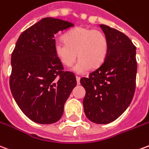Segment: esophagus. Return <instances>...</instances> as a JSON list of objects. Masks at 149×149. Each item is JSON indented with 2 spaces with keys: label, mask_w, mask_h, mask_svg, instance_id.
Here are the masks:
<instances>
[{
  "label": "esophagus",
  "mask_w": 149,
  "mask_h": 149,
  "mask_svg": "<svg viewBox=\"0 0 149 149\" xmlns=\"http://www.w3.org/2000/svg\"><path fill=\"white\" fill-rule=\"evenodd\" d=\"M76 79H77V85H80V80H81V77H76Z\"/></svg>",
  "instance_id": "34e87169"
}]
</instances>
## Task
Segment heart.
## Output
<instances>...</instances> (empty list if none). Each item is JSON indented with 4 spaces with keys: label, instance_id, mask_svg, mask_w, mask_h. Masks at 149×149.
Here are the masks:
<instances>
[{
    "label": "heart",
    "instance_id": "b5f03b06",
    "mask_svg": "<svg viewBox=\"0 0 149 149\" xmlns=\"http://www.w3.org/2000/svg\"><path fill=\"white\" fill-rule=\"evenodd\" d=\"M64 41L54 42V51L62 64L70 67L77 58L73 68L77 73L83 74L90 68L101 66L106 59L108 43L102 31L87 27H78L64 35Z\"/></svg>",
    "mask_w": 149,
    "mask_h": 149
}]
</instances>
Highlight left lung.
<instances>
[{"instance_id": "left-lung-1", "label": "left lung", "mask_w": 149, "mask_h": 149, "mask_svg": "<svg viewBox=\"0 0 149 149\" xmlns=\"http://www.w3.org/2000/svg\"><path fill=\"white\" fill-rule=\"evenodd\" d=\"M100 27L108 48L102 64L81 79L85 88L83 107L86 117L97 124H107L121 115L132 101L136 89V47L131 39L106 25Z\"/></svg>"}]
</instances>
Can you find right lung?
Returning <instances> with one entry per match:
<instances>
[{
	"instance_id": "add662e5",
	"label": "right lung",
	"mask_w": 149,
	"mask_h": 149,
	"mask_svg": "<svg viewBox=\"0 0 149 149\" xmlns=\"http://www.w3.org/2000/svg\"><path fill=\"white\" fill-rule=\"evenodd\" d=\"M72 26L67 21L42 18L21 34L12 53L10 90L21 111L37 123L59 121L77 85L75 75L63 71L54 51L55 35Z\"/></svg>"
}]
</instances>
